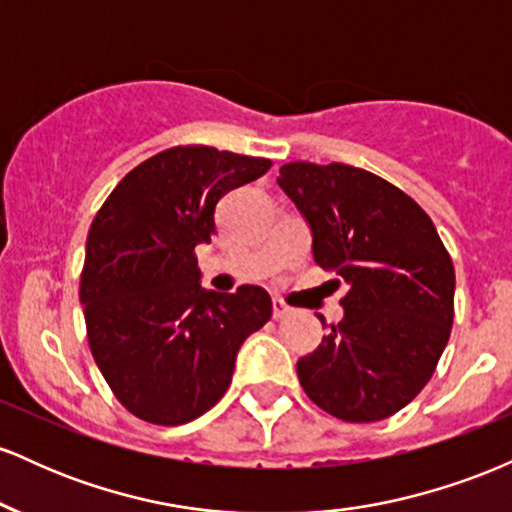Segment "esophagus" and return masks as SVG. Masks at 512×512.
<instances>
[{"label": "esophagus", "mask_w": 512, "mask_h": 512, "mask_svg": "<svg viewBox=\"0 0 512 512\" xmlns=\"http://www.w3.org/2000/svg\"><path fill=\"white\" fill-rule=\"evenodd\" d=\"M289 313H291L289 305L281 301V298H272V315H274V320H281V317H286Z\"/></svg>", "instance_id": "1"}]
</instances>
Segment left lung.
I'll list each match as a JSON object with an SVG mask.
<instances>
[{
    "mask_svg": "<svg viewBox=\"0 0 512 512\" xmlns=\"http://www.w3.org/2000/svg\"><path fill=\"white\" fill-rule=\"evenodd\" d=\"M313 231L320 267L346 281L344 320L298 358L305 395L351 424L387 419L424 390L450 339L455 267L407 192L346 163L279 168Z\"/></svg>",
    "mask_w": 512,
    "mask_h": 512,
    "instance_id": "8db88e82",
    "label": "left lung"
}]
</instances>
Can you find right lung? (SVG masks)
I'll list each match as a JSON object with an SVG mask.
<instances>
[{"label": "right lung", "instance_id": "right-lung-1", "mask_svg": "<svg viewBox=\"0 0 512 512\" xmlns=\"http://www.w3.org/2000/svg\"><path fill=\"white\" fill-rule=\"evenodd\" d=\"M269 158L180 144L115 185L86 238L79 298L96 366L117 402L156 426L195 421L226 395L238 349L272 317L262 286L199 289V243L233 187Z\"/></svg>", "mask_w": 512, "mask_h": 512}]
</instances>
